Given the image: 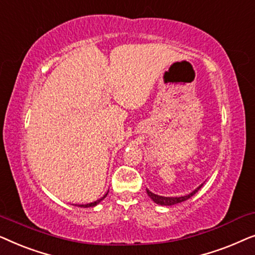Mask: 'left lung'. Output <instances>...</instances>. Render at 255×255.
I'll use <instances>...</instances> for the list:
<instances>
[{
  "label": "left lung",
  "mask_w": 255,
  "mask_h": 255,
  "mask_svg": "<svg viewBox=\"0 0 255 255\" xmlns=\"http://www.w3.org/2000/svg\"><path fill=\"white\" fill-rule=\"evenodd\" d=\"M202 186H203V183H202L200 187H197L196 189H195L194 191H191L190 194L184 195V196H180V197H165V196H160V195H155V194H153L152 191H149L148 189H146V191H147V195H148L149 197L152 198V200H153V202H154V203H156V204H160V205H174V204L181 203V202L187 201L188 198H190L191 196H194V195L196 194L197 191L201 189Z\"/></svg>",
  "instance_id": "1"
}]
</instances>
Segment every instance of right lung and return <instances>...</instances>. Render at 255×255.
<instances>
[{"mask_svg":"<svg viewBox=\"0 0 255 255\" xmlns=\"http://www.w3.org/2000/svg\"><path fill=\"white\" fill-rule=\"evenodd\" d=\"M107 195H108V193H107L106 195H104V196H103V197H101V198H100V200H97V201H95V202H92V203H88V204H79V205H78V207H81V208H90V207H95V205H97V204H99L101 201H102V200H104V198H106V197H107Z\"/></svg>","mask_w":255,"mask_h":255,"instance_id":"1","label":"right lung"}]
</instances>
